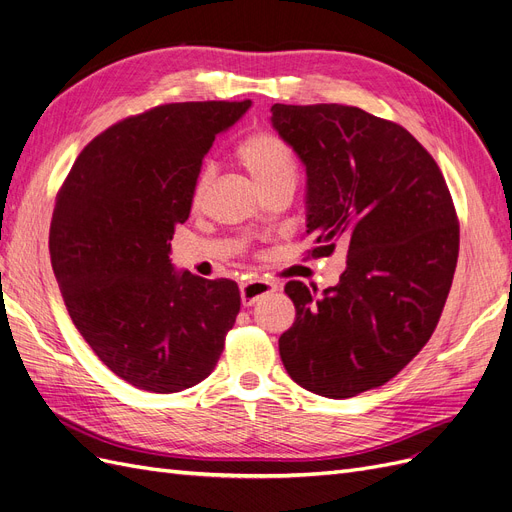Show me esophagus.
Listing matches in <instances>:
<instances>
[{
  "label": "esophagus",
  "instance_id": "obj_1",
  "mask_svg": "<svg viewBox=\"0 0 512 512\" xmlns=\"http://www.w3.org/2000/svg\"><path fill=\"white\" fill-rule=\"evenodd\" d=\"M278 289V285L270 280H249V282H242L240 285V299H242V306H253L261 297H266L270 293H274Z\"/></svg>",
  "mask_w": 512,
  "mask_h": 512
}]
</instances>
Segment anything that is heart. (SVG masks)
<instances>
[{
	"instance_id": "1",
	"label": "heart",
	"mask_w": 512,
	"mask_h": 512,
	"mask_svg": "<svg viewBox=\"0 0 512 512\" xmlns=\"http://www.w3.org/2000/svg\"><path fill=\"white\" fill-rule=\"evenodd\" d=\"M236 154L261 189H268L276 183L297 181V160L293 149L272 132H255V135L246 137L238 145ZM208 183H211V170L204 168L196 181L194 202L202 198Z\"/></svg>"
}]
</instances>
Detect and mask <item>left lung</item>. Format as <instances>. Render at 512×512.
Returning a JSON list of instances; mask_svg holds the SVG:
<instances>
[{
	"label": "left lung",
	"instance_id": "left-lung-1",
	"mask_svg": "<svg viewBox=\"0 0 512 512\" xmlns=\"http://www.w3.org/2000/svg\"><path fill=\"white\" fill-rule=\"evenodd\" d=\"M272 126L306 166L316 257L346 270L318 299L287 282L295 323L278 339L291 380L327 399L384 386L437 327L460 227L437 162L403 126L337 105H272Z\"/></svg>",
	"mask_w": 512,
	"mask_h": 512
}]
</instances>
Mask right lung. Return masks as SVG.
I'll return each mask as SVG.
<instances>
[{
    "label": "right lung",
    "instance_id": "obj_1",
    "mask_svg": "<svg viewBox=\"0 0 512 512\" xmlns=\"http://www.w3.org/2000/svg\"><path fill=\"white\" fill-rule=\"evenodd\" d=\"M251 101L168 103L94 137L56 196L50 261L75 329L139 390L200 384L240 312L234 280L170 263L204 156Z\"/></svg>",
    "mask_w": 512,
    "mask_h": 512
}]
</instances>
